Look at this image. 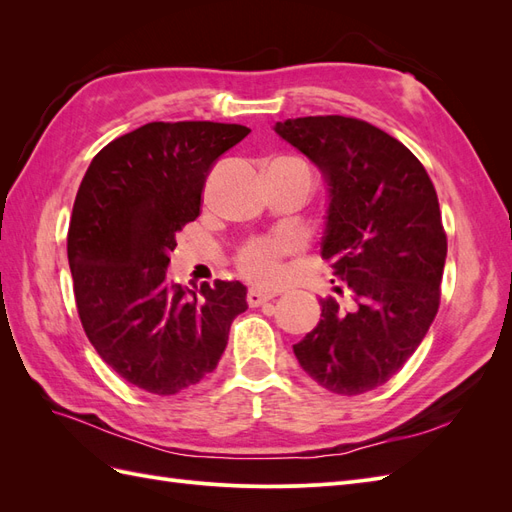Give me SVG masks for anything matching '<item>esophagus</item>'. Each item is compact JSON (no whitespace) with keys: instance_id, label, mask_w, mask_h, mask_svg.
Returning a JSON list of instances; mask_svg holds the SVG:
<instances>
[{"instance_id":"1","label":"esophagus","mask_w":512,"mask_h":512,"mask_svg":"<svg viewBox=\"0 0 512 512\" xmlns=\"http://www.w3.org/2000/svg\"><path fill=\"white\" fill-rule=\"evenodd\" d=\"M273 297H277V292H267V290H256V288H250L247 290V305L250 307H258V305H262V303H267V301H271Z\"/></svg>"}]
</instances>
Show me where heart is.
<instances>
[{
  "label": "heart",
  "mask_w": 512,
  "mask_h": 512,
  "mask_svg": "<svg viewBox=\"0 0 512 512\" xmlns=\"http://www.w3.org/2000/svg\"><path fill=\"white\" fill-rule=\"evenodd\" d=\"M297 250L299 241L292 237H256L239 247L235 265L245 280L275 284L284 273V260Z\"/></svg>",
  "instance_id": "b5f03b06"
}]
</instances>
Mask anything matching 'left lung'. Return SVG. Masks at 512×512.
<instances>
[{
	"label": "left lung",
	"instance_id": "obj_1",
	"mask_svg": "<svg viewBox=\"0 0 512 512\" xmlns=\"http://www.w3.org/2000/svg\"><path fill=\"white\" fill-rule=\"evenodd\" d=\"M275 132L329 181L320 256L350 290L348 307L320 299L322 318L294 356L331 393L374 391L404 367L438 314L446 232L436 188L404 143L363 119L297 117Z\"/></svg>",
	"mask_w": 512,
	"mask_h": 512
}]
</instances>
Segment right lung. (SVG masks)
Segmentation results:
<instances>
[{"instance_id": "add662e5", "label": "right lung", "mask_w": 512, "mask_h": 512, "mask_svg": "<svg viewBox=\"0 0 512 512\" xmlns=\"http://www.w3.org/2000/svg\"><path fill=\"white\" fill-rule=\"evenodd\" d=\"M252 130L239 123L151 121L98 151L76 192L68 262L85 335L119 378L175 395L218 367L247 309L237 280L194 290L168 280L177 232L200 215L205 181Z\"/></svg>"}]
</instances>
